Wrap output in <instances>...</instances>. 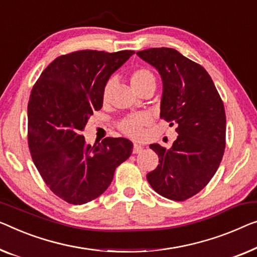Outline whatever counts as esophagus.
<instances>
[{"instance_id":"34e87169","label":"esophagus","mask_w":257,"mask_h":257,"mask_svg":"<svg viewBox=\"0 0 257 257\" xmlns=\"http://www.w3.org/2000/svg\"><path fill=\"white\" fill-rule=\"evenodd\" d=\"M142 151H143V147H142L141 144H137V143L134 144V149H133L134 153H141Z\"/></svg>"}]
</instances>
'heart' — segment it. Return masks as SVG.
I'll return each mask as SVG.
<instances>
[{
    "instance_id": "1",
    "label": "heart",
    "mask_w": 257,
    "mask_h": 257,
    "mask_svg": "<svg viewBox=\"0 0 257 257\" xmlns=\"http://www.w3.org/2000/svg\"><path fill=\"white\" fill-rule=\"evenodd\" d=\"M130 83H132V86L134 87L137 93L149 89V87H156L157 80L155 75L152 74L150 70L145 68L137 69L130 75ZM114 86V79H109L108 82L106 83L104 87V91H102V100L104 102H107L109 99L110 92ZM149 122H150V117H149L147 114H137V115L128 116L122 120L120 123H118V129L121 130L124 135L129 137H133V139H137V137L141 136L142 134V128L144 125H147Z\"/></svg>"
}]
</instances>
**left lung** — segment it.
Returning <instances> with one entry per match:
<instances>
[{
    "label": "left lung",
    "instance_id": "8db88e82",
    "mask_svg": "<svg viewBox=\"0 0 257 257\" xmlns=\"http://www.w3.org/2000/svg\"><path fill=\"white\" fill-rule=\"evenodd\" d=\"M137 55L158 70L160 116L177 125L178 134L170 149L150 145L159 164L147 179L162 196L185 201L204 188L219 167L226 136L224 104L205 69L177 49L150 48Z\"/></svg>",
    "mask_w": 257,
    "mask_h": 257
}]
</instances>
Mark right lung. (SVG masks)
Instances as JSON below:
<instances>
[{
    "instance_id": "right-lung-1",
    "label": "right lung",
    "mask_w": 257,
    "mask_h": 257,
    "mask_svg": "<svg viewBox=\"0 0 257 257\" xmlns=\"http://www.w3.org/2000/svg\"><path fill=\"white\" fill-rule=\"evenodd\" d=\"M134 53L85 49L59 56L31 92V156L49 189L70 204H85L100 196L115 168L132 155L133 143L127 139L107 137L91 145L80 132L102 107V91L110 76Z\"/></svg>"
}]
</instances>
